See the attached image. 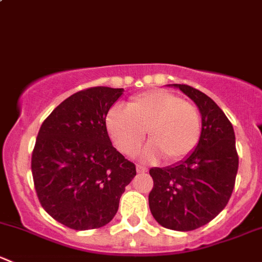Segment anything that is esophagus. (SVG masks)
Segmentation results:
<instances>
[{"mask_svg":"<svg viewBox=\"0 0 262 262\" xmlns=\"http://www.w3.org/2000/svg\"><path fill=\"white\" fill-rule=\"evenodd\" d=\"M147 168L144 167V166H141V165H137V172L138 173H144V172H147Z\"/></svg>","mask_w":262,"mask_h":262,"instance_id":"1","label":"esophagus"}]
</instances>
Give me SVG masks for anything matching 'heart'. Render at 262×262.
I'll return each instance as SVG.
<instances>
[{
	"instance_id": "1",
	"label": "heart",
	"mask_w": 262,
	"mask_h": 262,
	"mask_svg": "<svg viewBox=\"0 0 262 262\" xmlns=\"http://www.w3.org/2000/svg\"><path fill=\"white\" fill-rule=\"evenodd\" d=\"M106 129L124 155L139 149L147 130L150 141L142 158L157 161L163 156L167 162H178L198 146L203 121L194 104L166 90H153L130 99L125 110L113 107L106 115Z\"/></svg>"
}]
</instances>
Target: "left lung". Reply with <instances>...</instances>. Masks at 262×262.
Instances as JSON below:
<instances>
[{"label":"left lung","mask_w":262,"mask_h":262,"mask_svg":"<svg viewBox=\"0 0 262 262\" xmlns=\"http://www.w3.org/2000/svg\"><path fill=\"white\" fill-rule=\"evenodd\" d=\"M180 89L202 114L203 132L195 149L167 167H153L148 202L162 227L187 232L209 223L228 203L238 170L233 126L209 96L187 84Z\"/></svg>","instance_id":"obj_1"}]
</instances>
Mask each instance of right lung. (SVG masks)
<instances>
[{"label":"right lung","mask_w":262,"mask_h":262,"mask_svg":"<svg viewBox=\"0 0 262 262\" xmlns=\"http://www.w3.org/2000/svg\"><path fill=\"white\" fill-rule=\"evenodd\" d=\"M123 92L112 87L76 92L50 113L36 137L31 172L39 202L76 231L106 226L137 175L106 129L107 113Z\"/></svg>","instance_id":"add662e5"}]
</instances>
